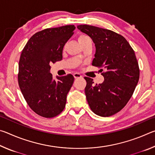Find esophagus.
I'll return each instance as SVG.
<instances>
[{"instance_id": "obj_1", "label": "esophagus", "mask_w": 155, "mask_h": 155, "mask_svg": "<svg viewBox=\"0 0 155 155\" xmlns=\"http://www.w3.org/2000/svg\"><path fill=\"white\" fill-rule=\"evenodd\" d=\"M73 76H74V78H82V76H81V74H80L79 73H74V74H73Z\"/></svg>"}]
</instances>
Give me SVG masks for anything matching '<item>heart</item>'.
<instances>
[{
  "label": "heart",
  "mask_w": 155,
  "mask_h": 155,
  "mask_svg": "<svg viewBox=\"0 0 155 155\" xmlns=\"http://www.w3.org/2000/svg\"><path fill=\"white\" fill-rule=\"evenodd\" d=\"M88 39H89L88 37L85 35H80L78 37V42H79L80 44H83L84 41L87 40Z\"/></svg>",
  "instance_id": "b5f03b06"
}]
</instances>
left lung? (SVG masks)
<instances>
[{
	"mask_svg": "<svg viewBox=\"0 0 155 155\" xmlns=\"http://www.w3.org/2000/svg\"><path fill=\"white\" fill-rule=\"evenodd\" d=\"M77 28L95 44L92 65L106 70L101 84L94 85L92 78L85 77L89 106L96 115L111 116L124 108L138 83L140 69L135 52L124 37L114 31L87 25Z\"/></svg>",
	"mask_w": 155,
	"mask_h": 155,
	"instance_id": "8db88e82",
	"label": "left lung"
}]
</instances>
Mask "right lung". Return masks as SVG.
<instances>
[{
    "mask_svg": "<svg viewBox=\"0 0 155 155\" xmlns=\"http://www.w3.org/2000/svg\"><path fill=\"white\" fill-rule=\"evenodd\" d=\"M74 25L46 28L28 40L19 61L18 84L28 106L40 116L51 118L64 109L74 77L53 79L50 65L62 59L64 46L73 35Z\"/></svg>",
    "mask_w": 155,
    "mask_h": 155,
    "instance_id": "1",
    "label": "right lung"
}]
</instances>
